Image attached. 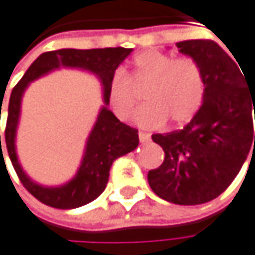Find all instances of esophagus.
I'll use <instances>...</instances> for the list:
<instances>
[{
	"instance_id": "34e87169",
	"label": "esophagus",
	"mask_w": 255,
	"mask_h": 255,
	"mask_svg": "<svg viewBox=\"0 0 255 255\" xmlns=\"http://www.w3.org/2000/svg\"><path fill=\"white\" fill-rule=\"evenodd\" d=\"M149 139H151V136H149L148 133H145V131H140V133H139V140H140L142 143L148 142Z\"/></svg>"
}]
</instances>
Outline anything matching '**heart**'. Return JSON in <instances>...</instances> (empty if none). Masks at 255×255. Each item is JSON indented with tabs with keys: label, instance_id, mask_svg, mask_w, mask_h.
I'll return each mask as SVG.
<instances>
[{
	"label": "heart",
	"instance_id": "1",
	"mask_svg": "<svg viewBox=\"0 0 255 255\" xmlns=\"http://www.w3.org/2000/svg\"><path fill=\"white\" fill-rule=\"evenodd\" d=\"M145 87L148 104L134 116L145 128H157L166 119L175 125L189 122L201 109L206 94L203 69L195 59L143 51L134 57L128 74L116 71L109 83V103L121 121L131 116L139 103L137 90Z\"/></svg>",
	"mask_w": 255,
	"mask_h": 255
}]
</instances>
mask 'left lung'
<instances>
[{"mask_svg":"<svg viewBox=\"0 0 255 255\" xmlns=\"http://www.w3.org/2000/svg\"><path fill=\"white\" fill-rule=\"evenodd\" d=\"M177 46L203 69L204 103L183 130L152 134L165 158L148 172V183L169 203L196 206L219 196L239 174L250 151L254 155L255 80L250 83L238 60L210 39L184 40Z\"/></svg>","mask_w":255,"mask_h":255,"instance_id":"8db88e82","label":"left lung"}]
</instances>
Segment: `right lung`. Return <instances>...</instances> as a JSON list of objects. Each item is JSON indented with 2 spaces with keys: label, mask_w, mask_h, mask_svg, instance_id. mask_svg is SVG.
Masks as SVG:
<instances>
[{
  "label": "right lung",
  "mask_w": 255,
  "mask_h": 255,
  "mask_svg": "<svg viewBox=\"0 0 255 255\" xmlns=\"http://www.w3.org/2000/svg\"><path fill=\"white\" fill-rule=\"evenodd\" d=\"M131 48H103V49H56L39 56L27 69L24 77L13 87L5 124V146L11 165L24 187L40 203L54 209H77L98 198L107 186L112 163L131 152L139 145V134L133 127L121 122L107 107H103L97 124L90 133L84 157L77 175L62 187H42L33 183L21 169L14 151V134L19 119L21 98L30 81L59 66L81 68L97 74L104 87V103L109 104V83L116 68L130 56ZM2 106V103H1ZM1 115V107H0ZM1 118V116H0ZM1 149V136H0ZM2 152V149H1Z\"/></svg>",
  "instance_id": "1"
}]
</instances>
